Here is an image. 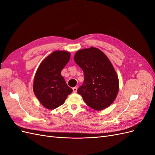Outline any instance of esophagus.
<instances>
[{"mask_svg":"<svg viewBox=\"0 0 155 155\" xmlns=\"http://www.w3.org/2000/svg\"><path fill=\"white\" fill-rule=\"evenodd\" d=\"M72 90H73V92H77V91H78V88H77V87H74L73 88H72Z\"/></svg>","mask_w":155,"mask_h":155,"instance_id":"esophagus-1","label":"esophagus"}]
</instances>
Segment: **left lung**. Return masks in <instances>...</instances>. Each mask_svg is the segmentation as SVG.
I'll return each mask as SVG.
<instances>
[{"label":"left lung","mask_w":155,"mask_h":155,"mask_svg":"<svg viewBox=\"0 0 155 155\" xmlns=\"http://www.w3.org/2000/svg\"><path fill=\"white\" fill-rule=\"evenodd\" d=\"M74 61L83 70L85 76L78 93L86 104L96 110L110 106L118 94L119 81L106 55L100 49L91 47L78 50Z\"/></svg>","instance_id":"8db88e82"}]
</instances>
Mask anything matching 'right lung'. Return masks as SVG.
<instances>
[{"instance_id":"right-lung-1","label":"right lung","mask_w":155,"mask_h":155,"mask_svg":"<svg viewBox=\"0 0 155 155\" xmlns=\"http://www.w3.org/2000/svg\"><path fill=\"white\" fill-rule=\"evenodd\" d=\"M70 58L67 51H55L40 64L35 73L33 90L41 104L48 109L62 105L72 89L61 72Z\"/></svg>"}]
</instances>
